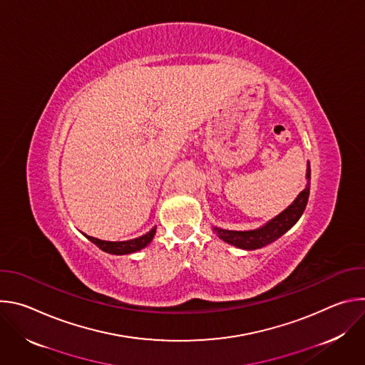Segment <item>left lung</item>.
Returning <instances> with one entry per match:
<instances>
[{
    "instance_id": "1",
    "label": "left lung",
    "mask_w": 365,
    "mask_h": 365,
    "mask_svg": "<svg viewBox=\"0 0 365 365\" xmlns=\"http://www.w3.org/2000/svg\"><path fill=\"white\" fill-rule=\"evenodd\" d=\"M306 186L304 189L296 196V199L286 207L283 212L267 221L264 225L258 227L255 230L247 231H234V230H224L218 227H212L214 232L225 242L241 248V250H257L266 247L276 240H279L283 234H286L302 217L307 199H309V189H310V166L307 162L306 168Z\"/></svg>"
}]
</instances>
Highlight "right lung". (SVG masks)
Here are the masks:
<instances>
[{
	"mask_svg": "<svg viewBox=\"0 0 365 365\" xmlns=\"http://www.w3.org/2000/svg\"><path fill=\"white\" fill-rule=\"evenodd\" d=\"M155 228L154 227L151 228L147 234L141 235V237H137V238H133V240H127V241H103V240H99V238H93V237H89L86 234H83L91 242H93L96 247H99L102 251H106L108 254H115V255H124V254H131V252H137L140 250H143L144 247H147L154 234H155Z\"/></svg>",
	"mask_w": 365,
	"mask_h": 365,
	"instance_id": "right-lung-1",
	"label": "right lung"
}]
</instances>
